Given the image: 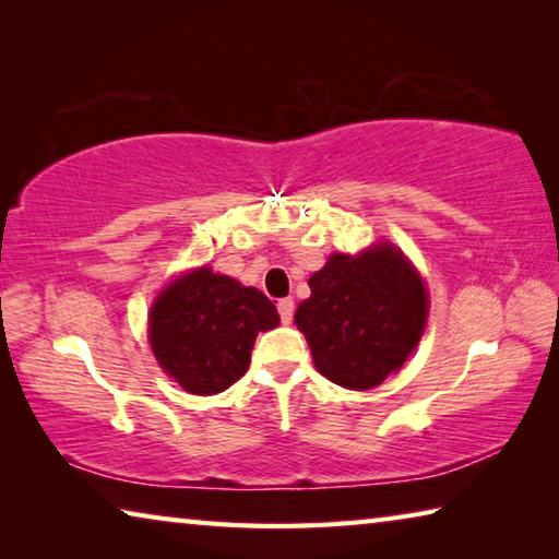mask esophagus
<instances>
[{"label":"esophagus","instance_id":"obj_1","mask_svg":"<svg viewBox=\"0 0 559 559\" xmlns=\"http://www.w3.org/2000/svg\"><path fill=\"white\" fill-rule=\"evenodd\" d=\"M276 308H278V316H281L283 323H290V320H293V308H296V306H293V300L290 298H283V300L276 302Z\"/></svg>","mask_w":559,"mask_h":559}]
</instances>
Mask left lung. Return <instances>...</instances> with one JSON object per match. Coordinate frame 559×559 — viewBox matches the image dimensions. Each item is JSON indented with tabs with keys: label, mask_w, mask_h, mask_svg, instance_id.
I'll list each match as a JSON object with an SVG mask.
<instances>
[{
	"label": "left lung",
	"mask_w": 559,
	"mask_h": 559,
	"mask_svg": "<svg viewBox=\"0 0 559 559\" xmlns=\"http://www.w3.org/2000/svg\"><path fill=\"white\" fill-rule=\"evenodd\" d=\"M296 310L320 374L345 390H372L400 370L427 320V288L390 243L362 257H330Z\"/></svg>",
	"instance_id": "left-lung-1"
}]
</instances>
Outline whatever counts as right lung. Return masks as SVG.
Wrapping results in <instances>:
<instances>
[{
  "mask_svg": "<svg viewBox=\"0 0 559 559\" xmlns=\"http://www.w3.org/2000/svg\"><path fill=\"white\" fill-rule=\"evenodd\" d=\"M276 325V306L261 290L200 269L155 300L150 343L157 362L182 390L216 394L241 380L253 340Z\"/></svg>",
  "mask_w": 559,
  "mask_h": 559,
  "instance_id": "1",
  "label": "right lung"
}]
</instances>
